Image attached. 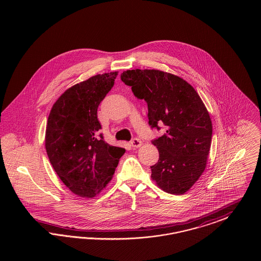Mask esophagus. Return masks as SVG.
I'll list each match as a JSON object with an SVG mask.
<instances>
[{
	"label": "esophagus",
	"instance_id": "esophagus-1",
	"mask_svg": "<svg viewBox=\"0 0 261 261\" xmlns=\"http://www.w3.org/2000/svg\"><path fill=\"white\" fill-rule=\"evenodd\" d=\"M131 145L133 148H140L142 146V141L138 138H134L132 141H131Z\"/></svg>",
	"mask_w": 261,
	"mask_h": 261
}]
</instances>
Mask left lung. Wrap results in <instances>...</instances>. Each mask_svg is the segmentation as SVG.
Instances as JSON below:
<instances>
[{
    "label": "left lung",
    "mask_w": 261,
    "mask_h": 261,
    "mask_svg": "<svg viewBox=\"0 0 261 261\" xmlns=\"http://www.w3.org/2000/svg\"><path fill=\"white\" fill-rule=\"evenodd\" d=\"M120 77L148 103L149 126L165 128L151 141L160 152L150 166L152 180L166 193H186L204 171L211 149L212 123L199 94L184 79L161 70L132 69Z\"/></svg>",
    "instance_id": "left-lung-1"
}]
</instances>
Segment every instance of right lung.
Returning a JSON list of instances; mask_svg holds the SVG:
<instances>
[{
  "label": "right lung",
  "mask_w": 261,
  "mask_h": 261,
  "mask_svg": "<svg viewBox=\"0 0 261 261\" xmlns=\"http://www.w3.org/2000/svg\"><path fill=\"white\" fill-rule=\"evenodd\" d=\"M117 71L98 74L67 89L54 103L45 146L53 168L75 195L93 198L112 180L125 149L109 145L98 119L99 103Z\"/></svg>",
  "instance_id": "obj_1"
}]
</instances>
